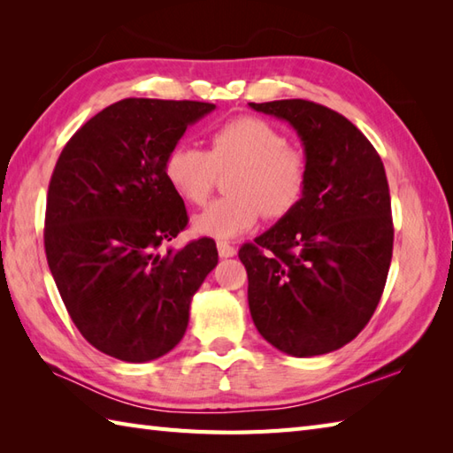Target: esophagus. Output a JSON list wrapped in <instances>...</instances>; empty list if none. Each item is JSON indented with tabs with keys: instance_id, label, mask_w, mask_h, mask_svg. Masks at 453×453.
<instances>
[{
	"instance_id": "1",
	"label": "esophagus",
	"mask_w": 453,
	"mask_h": 453,
	"mask_svg": "<svg viewBox=\"0 0 453 453\" xmlns=\"http://www.w3.org/2000/svg\"><path fill=\"white\" fill-rule=\"evenodd\" d=\"M218 253L221 258H229L237 253V249L234 245H229L227 242H218Z\"/></svg>"
}]
</instances>
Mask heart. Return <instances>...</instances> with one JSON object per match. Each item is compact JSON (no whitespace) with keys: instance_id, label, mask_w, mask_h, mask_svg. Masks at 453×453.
I'll list each match as a JSON object with an SVG mask.
<instances>
[{"instance_id":"b5f03b06","label":"heart","mask_w":453,"mask_h":453,"mask_svg":"<svg viewBox=\"0 0 453 453\" xmlns=\"http://www.w3.org/2000/svg\"><path fill=\"white\" fill-rule=\"evenodd\" d=\"M229 173L226 190L198 214L192 227L200 235L234 239L258 224L263 214L280 219L300 204L307 187V156L290 146L286 134L258 117H235L208 136V150L180 142L163 161V177L187 204H204L218 173Z\"/></svg>"}]
</instances>
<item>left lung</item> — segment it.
Segmentation results:
<instances>
[{
  "mask_svg": "<svg viewBox=\"0 0 453 453\" xmlns=\"http://www.w3.org/2000/svg\"><path fill=\"white\" fill-rule=\"evenodd\" d=\"M292 124L307 156V187L290 214L239 249L249 310L286 354L319 356L364 329L393 255L389 185L370 140L342 114L303 99L249 103Z\"/></svg>",
  "mask_w": 453,
  "mask_h": 453,
  "instance_id": "1",
  "label": "left lung"
}]
</instances>
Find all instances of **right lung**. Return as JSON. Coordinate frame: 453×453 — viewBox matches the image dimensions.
<instances>
[{
	"label": "right lung",
	"instance_id": "right-lung-1",
	"mask_svg": "<svg viewBox=\"0 0 453 453\" xmlns=\"http://www.w3.org/2000/svg\"><path fill=\"white\" fill-rule=\"evenodd\" d=\"M214 109L122 99L85 122L56 161L46 261L83 339L112 358L150 362L175 349L192 296L218 265L210 237L157 253L188 224L163 161L187 127Z\"/></svg>",
	"mask_w": 453,
	"mask_h": 453
}]
</instances>
